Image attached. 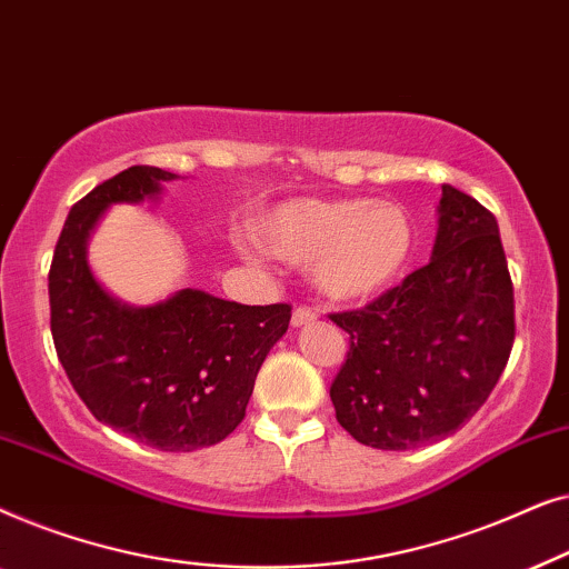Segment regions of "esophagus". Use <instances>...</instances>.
I'll return each instance as SVG.
<instances>
[{
    "mask_svg": "<svg viewBox=\"0 0 569 569\" xmlns=\"http://www.w3.org/2000/svg\"><path fill=\"white\" fill-rule=\"evenodd\" d=\"M316 318H318L316 310H310V308H295V313H292V326H295V329H300V326L313 323Z\"/></svg>",
    "mask_w": 569,
    "mask_h": 569,
    "instance_id": "34e87169",
    "label": "esophagus"
}]
</instances>
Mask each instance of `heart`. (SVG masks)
<instances>
[{
    "label": "heart",
    "instance_id": "b5f03b06",
    "mask_svg": "<svg viewBox=\"0 0 569 569\" xmlns=\"http://www.w3.org/2000/svg\"><path fill=\"white\" fill-rule=\"evenodd\" d=\"M259 243L282 261L310 263V277L326 298L355 302L399 279L415 230L391 201L292 199L263 217Z\"/></svg>",
    "mask_w": 569,
    "mask_h": 569
}]
</instances>
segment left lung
<instances>
[{"mask_svg":"<svg viewBox=\"0 0 569 569\" xmlns=\"http://www.w3.org/2000/svg\"><path fill=\"white\" fill-rule=\"evenodd\" d=\"M331 321L349 333L347 362L331 383L339 425L380 450L446 440L492 393L516 339L495 214L442 186L430 263Z\"/></svg>","mask_w":569,"mask_h":569,"instance_id":"8db88e82","label":"left lung"}]
</instances>
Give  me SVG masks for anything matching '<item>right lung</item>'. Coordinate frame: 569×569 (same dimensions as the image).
Listing matches in <instances>:
<instances>
[{
  "instance_id": "add662e5",
  "label": "right lung",
  "mask_w": 569,
  "mask_h": 569,
  "mask_svg": "<svg viewBox=\"0 0 569 569\" xmlns=\"http://www.w3.org/2000/svg\"><path fill=\"white\" fill-rule=\"evenodd\" d=\"M168 170L134 166L69 209L49 271L59 362L98 422L168 453L217 446L243 422L256 376L290 326V306H240L178 290L152 306L113 298L88 240L113 204L158 199Z\"/></svg>"
}]
</instances>
